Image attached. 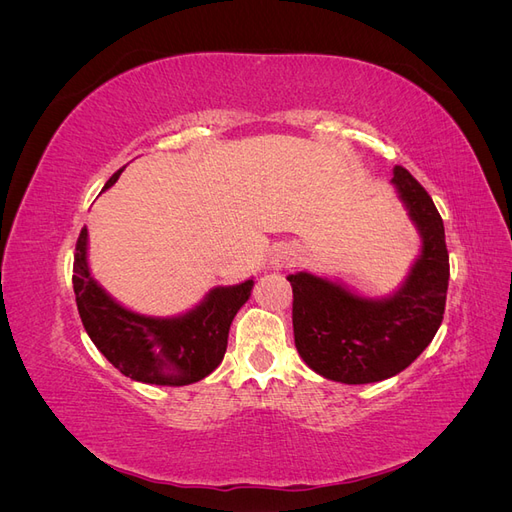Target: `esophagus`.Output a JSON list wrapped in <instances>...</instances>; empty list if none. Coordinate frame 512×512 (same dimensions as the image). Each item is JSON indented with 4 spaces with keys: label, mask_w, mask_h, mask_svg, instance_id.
<instances>
[{
    "label": "esophagus",
    "mask_w": 512,
    "mask_h": 512,
    "mask_svg": "<svg viewBox=\"0 0 512 512\" xmlns=\"http://www.w3.org/2000/svg\"><path fill=\"white\" fill-rule=\"evenodd\" d=\"M271 265H273L275 269H282V267H292V265H294V252L290 250L288 245L277 247V250L273 252Z\"/></svg>",
    "instance_id": "esophagus-1"
}]
</instances>
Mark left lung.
<instances>
[{
	"mask_svg": "<svg viewBox=\"0 0 512 512\" xmlns=\"http://www.w3.org/2000/svg\"><path fill=\"white\" fill-rule=\"evenodd\" d=\"M393 185L423 239L421 256L395 294L367 299L312 273L288 275L294 346L316 374L335 382L397 376L431 344L444 318L451 269L442 218L404 166L393 168Z\"/></svg>",
	"mask_w": 512,
	"mask_h": 512,
	"instance_id": "1",
	"label": "left lung"
}]
</instances>
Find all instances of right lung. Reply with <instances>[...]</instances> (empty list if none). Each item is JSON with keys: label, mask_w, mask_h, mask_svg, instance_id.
I'll list each match as a JSON object with an SVG mask.
<instances>
[{"label": "right lung", "mask_w": 512, "mask_h": 512, "mask_svg": "<svg viewBox=\"0 0 512 512\" xmlns=\"http://www.w3.org/2000/svg\"><path fill=\"white\" fill-rule=\"evenodd\" d=\"M121 170L106 181L104 190L119 179ZM72 284L87 335L123 376L145 384L183 386L203 380L222 363L232 318L250 299L254 280L213 288L183 316L136 314L108 297L91 277L83 228L76 241Z\"/></svg>", "instance_id": "add662e5"}]
</instances>
